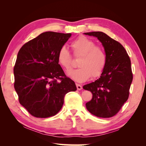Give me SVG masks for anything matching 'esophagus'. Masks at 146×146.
Masks as SVG:
<instances>
[{"label":"esophagus","instance_id":"34e87169","mask_svg":"<svg viewBox=\"0 0 146 146\" xmlns=\"http://www.w3.org/2000/svg\"><path fill=\"white\" fill-rule=\"evenodd\" d=\"M76 86L78 90H81L82 89V86L80 84H76Z\"/></svg>","mask_w":146,"mask_h":146}]
</instances>
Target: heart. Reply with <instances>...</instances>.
Instances as JSON below:
<instances>
[{"mask_svg": "<svg viewBox=\"0 0 146 146\" xmlns=\"http://www.w3.org/2000/svg\"><path fill=\"white\" fill-rule=\"evenodd\" d=\"M94 42L86 36H80L71 44L75 56L79 57L76 70H71L68 75L78 82H83L91 77L99 76L106 67L107 56L102 48L96 46ZM58 62L66 70L71 66V56L66 47L62 46L57 55Z\"/></svg>", "mask_w": 146, "mask_h": 146, "instance_id": "b5f03b06", "label": "heart"}]
</instances>
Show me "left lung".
Wrapping results in <instances>:
<instances>
[{
  "label": "left lung",
  "instance_id": "obj_1",
  "mask_svg": "<svg viewBox=\"0 0 146 146\" xmlns=\"http://www.w3.org/2000/svg\"><path fill=\"white\" fill-rule=\"evenodd\" d=\"M97 37L104 48L107 62L100 78L83 86L90 91L92 99L86 104L89 112L100 118L115 115L126 102L133 80L131 60L118 42L101 31L84 33Z\"/></svg>",
  "mask_w": 146,
  "mask_h": 146
}]
</instances>
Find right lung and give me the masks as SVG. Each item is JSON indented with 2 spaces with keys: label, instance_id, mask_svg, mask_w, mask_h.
Returning <instances> with one entry per match:
<instances>
[{
  "label": "right lung",
  "instance_id": "1",
  "mask_svg": "<svg viewBox=\"0 0 146 146\" xmlns=\"http://www.w3.org/2000/svg\"><path fill=\"white\" fill-rule=\"evenodd\" d=\"M71 36V33L44 32L19 51L13 69L14 88L20 104L33 117L55 115L62 107L66 94L76 90L57 58L59 49Z\"/></svg>",
  "mask_w": 146,
  "mask_h": 146
}]
</instances>
